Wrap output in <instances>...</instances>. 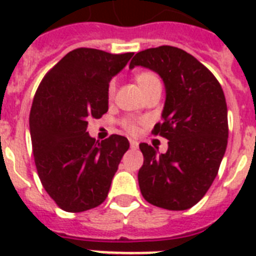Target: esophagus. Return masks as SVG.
<instances>
[{
	"label": "esophagus",
	"mask_w": 256,
	"mask_h": 256,
	"mask_svg": "<svg viewBox=\"0 0 256 256\" xmlns=\"http://www.w3.org/2000/svg\"><path fill=\"white\" fill-rule=\"evenodd\" d=\"M138 142H136V140H130V146H132V148H138Z\"/></svg>",
	"instance_id": "obj_1"
}]
</instances>
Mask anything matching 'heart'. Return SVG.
I'll return each instance as SVG.
<instances>
[{
    "mask_svg": "<svg viewBox=\"0 0 256 256\" xmlns=\"http://www.w3.org/2000/svg\"><path fill=\"white\" fill-rule=\"evenodd\" d=\"M136 84H138V86L140 88V90L144 92V88H148V86L152 85V84L160 82V80H158V77H156L154 73H150V72H142V73L136 74ZM114 88H116V84H114V81H112V82H110V85H108V94H110V96H112ZM124 124H126V128H128L130 132H134L136 130V124H132V122H130V120L124 122Z\"/></svg>",
    "mask_w": 256,
    "mask_h": 256,
    "instance_id": "1",
    "label": "heart"
}]
</instances>
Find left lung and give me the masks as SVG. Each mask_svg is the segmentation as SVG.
<instances>
[{"label": "left lung", "instance_id": "8db88e82", "mask_svg": "<svg viewBox=\"0 0 256 256\" xmlns=\"http://www.w3.org/2000/svg\"><path fill=\"white\" fill-rule=\"evenodd\" d=\"M136 66L150 69L164 81V124L152 132L168 140L164 154L140 144L144 158L138 171L140 192L156 207L187 210L210 188L226 152V98L210 70L174 46L136 53L128 68Z\"/></svg>", "mask_w": 256, "mask_h": 256}]
</instances>
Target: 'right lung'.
I'll list each match as a JSON object with an SVG mask.
<instances>
[{"instance_id":"right-lung-1","label":"right lung","mask_w":256,"mask_h":256,"mask_svg":"<svg viewBox=\"0 0 256 256\" xmlns=\"http://www.w3.org/2000/svg\"><path fill=\"white\" fill-rule=\"evenodd\" d=\"M132 57L76 49L38 86L29 118L34 162L42 186L62 210L81 212L100 206L130 148L128 138L116 134L96 142L86 128L88 118L108 110V82Z\"/></svg>"}]
</instances>
